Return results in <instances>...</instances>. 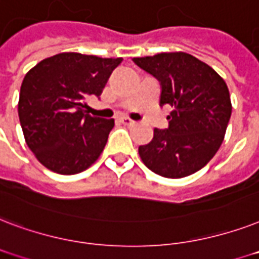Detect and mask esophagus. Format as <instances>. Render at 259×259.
<instances>
[{
  "label": "esophagus",
  "instance_id": "34e87169",
  "mask_svg": "<svg viewBox=\"0 0 259 259\" xmlns=\"http://www.w3.org/2000/svg\"><path fill=\"white\" fill-rule=\"evenodd\" d=\"M120 121H121L124 125H130V127H131V125H135V123H136V121L131 120L130 117H121V119H120Z\"/></svg>",
  "mask_w": 259,
  "mask_h": 259
}]
</instances>
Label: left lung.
Instances as JSON below:
<instances>
[{
  "label": "left lung",
  "mask_w": 259,
  "mask_h": 259,
  "mask_svg": "<svg viewBox=\"0 0 259 259\" xmlns=\"http://www.w3.org/2000/svg\"><path fill=\"white\" fill-rule=\"evenodd\" d=\"M140 69L161 83V107L173 108L169 127L154 130L139 155L148 169L166 178L196 173L211 161L231 117L226 82L211 66L186 53H162L134 58Z\"/></svg>",
  "instance_id": "left-lung-1"
}]
</instances>
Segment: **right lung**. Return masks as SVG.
<instances>
[{
  "instance_id": "obj_1",
  "label": "right lung",
  "mask_w": 259,
  "mask_h": 259,
  "mask_svg": "<svg viewBox=\"0 0 259 259\" xmlns=\"http://www.w3.org/2000/svg\"><path fill=\"white\" fill-rule=\"evenodd\" d=\"M121 61L62 53L25 74L20 89V124L28 147L47 169L71 176L97 161L115 120L88 115L85 100L100 97Z\"/></svg>"
}]
</instances>
